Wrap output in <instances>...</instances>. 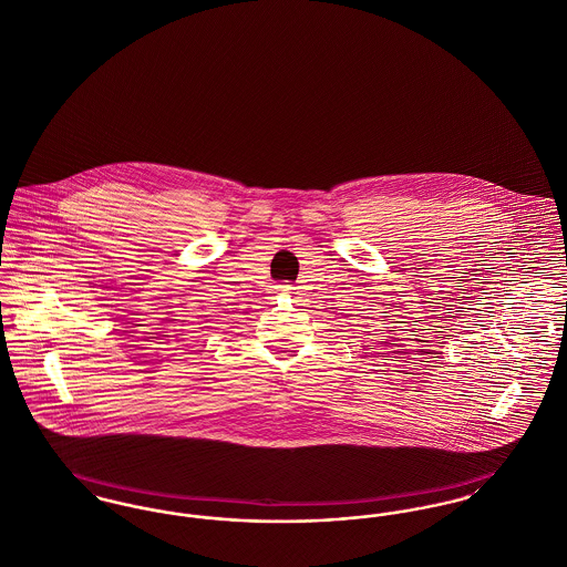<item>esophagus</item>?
Segmentation results:
<instances>
[{
    "mask_svg": "<svg viewBox=\"0 0 567 567\" xmlns=\"http://www.w3.org/2000/svg\"><path fill=\"white\" fill-rule=\"evenodd\" d=\"M278 289H280V291H282V293H289V291H291V289H293V287H289V285H282V287H278Z\"/></svg>",
    "mask_w": 567,
    "mask_h": 567,
    "instance_id": "1",
    "label": "esophagus"
}]
</instances>
